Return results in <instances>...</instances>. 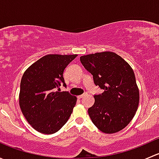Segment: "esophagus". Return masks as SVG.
Segmentation results:
<instances>
[{"label": "esophagus", "instance_id": "1", "mask_svg": "<svg viewBox=\"0 0 159 159\" xmlns=\"http://www.w3.org/2000/svg\"><path fill=\"white\" fill-rule=\"evenodd\" d=\"M86 95H87V94H81V95L78 96V98H83L85 97Z\"/></svg>", "mask_w": 159, "mask_h": 159}]
</instances>
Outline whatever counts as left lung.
Returning <instances> with one entry per match:
<instances>
[{"label": "left lung", "mask_w": 159, "mask_h": 159, "mask_svg": "<svg viewBox=\"0 0 159 159\" xmlns=\"http://www.w3.org/2000/svg\"><path fill=\"white\" fill-rule=\"evenodd\" d=\"M80 61L93 75L94 84L104 90L94 96V105L88 110L92 122L105 134L125 129L139 108V89L134 70L112 51L81 56Z\"/></svg>", "instance_id": "left-lung-1"}]
</instances>
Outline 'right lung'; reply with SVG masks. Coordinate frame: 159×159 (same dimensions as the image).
Wrapping results in <instances>:
<instances>
[{"label":"right lung","mask_w":159,"mask_h":159,"mask_svg":"<svg viewBox=\"0 0 159 159\" xmlns=\"http://www.w3.org/2000/svg\"><path fill=\"white\" fill-rule=\"evenodd\" d=\"M78 54H50L27 68L20 81L19 105L31 127L42 134H54L70 118L77 97L56 89L66 85L63 73Z\"/></svg>","instance_id":"right-lung-1"}]
</instances>
